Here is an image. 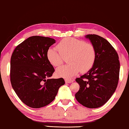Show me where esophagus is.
<instances>
[{
    "mask_svg": "<svg viewBox=\"0 0 129 129\" xmlns=\"http://www.w3.org/2000/svg\"><path fill=\"white\" fill-rule=\"evenodd\" d=\"M74 79H65V83H72L74 82Z\"/></svg>",
    "mask_w": 129,
    "mask_h": 129,
    "instance_id": "obj_1",
    "label": "esophagus"
}]
</instances>
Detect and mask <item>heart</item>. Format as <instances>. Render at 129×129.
Wrapping results in <instances>:
<instances>
[{
  "mask_svg": "<svg viewBox=\"0 0 129 129\" xmlns=\"http://www.w3.org/2000/svg\"><path fill=\"white\" fill-rule=\"evenodd\" d=\"M57 50L50 48L46 56L49 62L54 67L62 64L63 58L67 57L69 64L59 67L55 73L58 77L70 79L79 72H86L93 67L96 58L93 46L82 40L68 37L60 41Z\"/></svg>",
  "mask_w": 129,
  "mask_h": 129,
  "instance_id": "obj_1",
  "label": "heart"
}]
</instances>
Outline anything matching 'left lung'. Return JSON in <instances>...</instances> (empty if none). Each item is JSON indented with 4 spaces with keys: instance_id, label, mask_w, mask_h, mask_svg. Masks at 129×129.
<instances>
[{
    "instance_id": "obj_1",
    "label": "left lung",
    "mask_w": 129,
    "mask_h": 129,
    "mask_svg": "<svg viewBox=\"0 0 129 129\" xmlns=\"http://www.w3.org/2000/svg\"><path fill=\"white\" fill-rule=\"evenodd\" d=\"M85 37L95 48L96 58L92 68L76 79L80 87L75 96L83 106L98 108L109 101L117 88L120 71L119 56L104 38L96 34H88Z\"/></svg>"
}]
</instances>
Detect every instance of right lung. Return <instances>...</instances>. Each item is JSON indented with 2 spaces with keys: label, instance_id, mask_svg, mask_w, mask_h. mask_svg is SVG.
Masks as SVG:
<instances>
[{
  "label": "right lung",
  "instance_id": "1",
  "mask_svg": "<svg viewBox=\"0 0 129 129\" xmlns=\"http://www.w3.org/2000/svg\"><path fill=\"white\" fill-rule=\"evenodd\" d=\"M55 43L49 37H28L16 47L10 59V82L18 97L32 108L46 106L53 101L62 78L50 79L54 68L47 58V51Z\"/></svg>",
  "mask_w": 129,
  "mask_h": 129
}]
</instances>
